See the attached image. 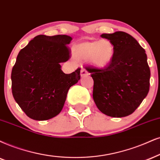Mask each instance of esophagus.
Wrapping results in <instances>:
<instances>
[{
  "mask_svg": "<svg viewBox=\"0 0 160 160\" xmlns=\"http://www.w3.org/2000/svg\"><path fill=\"white\" fill-rule=\"evenodd\" d=\"M88 72L86 70H84V69H82V70H81V76L83 77V76H88Z\"/></svg>",
  "mask_w": 160,
  "mask_h": 160,
  "instance_id": "obj_1",
  "label": "esophagus"
}]
</instances>
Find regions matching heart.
<instances>
[{
  "mask_svg": "<svg viewBox=\"0 0 160 160\" xmlns=\"http://www.w3.org/2000/svg\"><path fill=\"white\" fill-rule=\"evenodd\" d=\"M115 48L110 41H85L76 44L72 48V55L77 61H87L94 68H107L114 57Z\"/></svg>",
  "mask_w": 160,
  "mask_h": 160,
  "instance_id": "b5f03b06",
  "label": "heart"
}]
</instances>
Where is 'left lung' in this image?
Returning a JSON list of instances; mask_svg holds the SVG:
<instances>
[{"label": "left lung", "instance_id": "1", "mask_svg": "<svg viewBox=\"0 0 160 160\" xmlns=\"http://www.w3.org/2000/svg\"><path fill=\"white\" fill-rule=\"evenodd\" d=\"M115 48L107 68H87L93 79L92 97L98 109L111 117L131 115L149 91L151 71L147 55L139 42L125 32L102 34Z\"/></svg>", "mask_w": 160, "mask_h": 160}]
</instances>
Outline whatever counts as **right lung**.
Returning a JSON list of instances; mask_svg holds the SVG:
<instances>
[{
    "instance_id": "1",
    "label": "right lung",
    "mask_w": 160,
    "mask_h": 160,
    "mask_svg": "<svg viewBox=\"0 0 160 160\" xmlns=\"http://www.w3.org/2000/svg\"><path fill=\"white\" fill-rule=\"evenodd\" d=\"M66 35L35 36L20 51L12 70V91L28 117L44 121L62 111L71 86L80 79V68L70 74L60 63L70 58Z\"/></svg>"
}]
</instances>
